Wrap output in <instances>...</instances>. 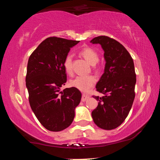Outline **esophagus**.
Instances as JSON below:
<instances>
[{
	"label": "esophagus",
	"instance_id": "34e87169",
	"mask_svg": "<svg viewBox=\"0 0 160 160\" xmlns=\"http://www.w3.org/2000/svg\"><path fill=\"white\" fill-rule=\"evenodd\" d=\"M90 98V96L88 95V94H83L82 96V102H85L87 99H88Z\"/></svg>",
	"mask_w": 160,
	"mask_h": 160
}]
</instances>
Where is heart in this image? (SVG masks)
I'll use <instances>...</instances> for the list:
<instances>
[{"instance_id": "1", "label": "heart", "mask_w": 160, "mask_h": 160, "mask_svg": "<svg viewBox=\"0 0 160 160\" xmlns=\"http://www.w3.org/2000/svg\"><path fill=\"white\" fill-rule=\"evenodd\" d=\"M80 55L92 66H94L99 60V54L95 50L90 47L82 48L80 51ZM63 67L67 74L72 73V56L67 54L63 61ZM96 78L94 75H79L70 81V85L82 92H88L95 85Z\"/></svg>"}]
</instances>
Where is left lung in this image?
I'll return each mask as SVG.
<instances>
[{
    "instance_id": "8db88e82",
    "label": "left lung",
    "mask_w": 160,
    "mask_h": 160,
    "mask_svg": "<svg viewBox=\"0 0 160 160\" xmlns=\"http://www.w3.org/2000/svg\"><path fill=\"white\" fill-rule=\"evenodd\" d=\"M104 51V72L97 83V91L104 95L93 96L99 102L92 112L96 125L104 130L117 128L128 116L135 98L136 75L128 51L116 40L99 36L91 40Z\"/></svg>"
}]
</instances>
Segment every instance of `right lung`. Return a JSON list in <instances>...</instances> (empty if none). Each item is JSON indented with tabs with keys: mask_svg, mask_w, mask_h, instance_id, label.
Returning a JSON list of instances; mask_svg holds the SVG:
<instances>
[{
	"mask_svg": "<svg viewBox=\"0 0 160 160\" xmlns=\"http://www.w3.org/2000/svg\"><path fill=\"white\" fill-rule=\"evenodd\" d=\"M79 41L56 37L43 41L29 56L26 86L32 110L46 129L61 131L72 123L75 109L81 100L80 91L64 89L67 76L63 67L66 55Z\"/></svg>",
	"mask_w": 160,
	"mask_h": 160,
	"instance_id": "add662e5",
	"label": "right lung"
}]
</instances>
